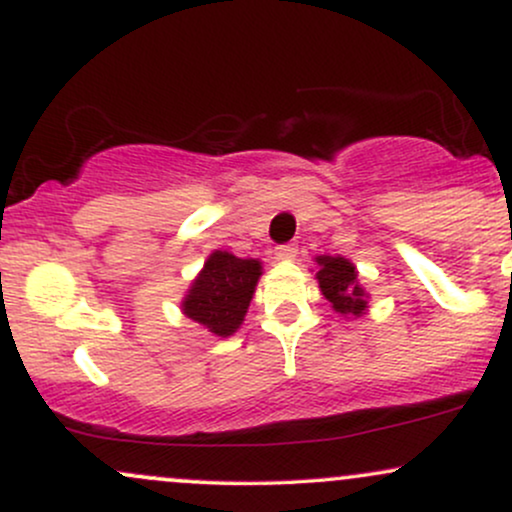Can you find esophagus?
<instances>
[{"label": "esophagus", "instance_id": "1", "mask_svg": "<svg viewBox=\"0 0 512 512\" xmlns=\"http://www.w3.org/2000/svg\"><path fill=\"white\" fill-rule=\"evenodd\" d=\"M296 255H298L296 245H279V248H276V260L291 262V260H296Z\"/></svg>", "mask_w": 512, "mask_h": 512}]
</instances>
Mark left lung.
Wrapping results in <instances>:
<instances>
[{"label":"left lung","instance_id":"left-lung-1","mask_svg":"<svg viewBox=\"0 0 512 512\" xmlns=\"http://www.w3.org/2000/svg\"><path fill=\"white\" fill-rule=\"evenodd\" d=\"M317 286L322 296L332 305V310L346 320H356L368 313V293L358 281L356 264L342 255H317Z\"/></svg>","mask_w":512,"mask_h":512}]
</instances>
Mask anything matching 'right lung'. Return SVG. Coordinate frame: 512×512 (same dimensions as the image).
Masks as SVG:
<instances>
[{"label": "right lung", "instance_id": "1", "mask_svg": "<svg viewBox=\"0 0 512 512\" xmlns=\"http://www.w3.org/2000/svg\"><path fill=\"white\" fill-rule=\"evenodd\" d=\"M260 276V260H243L233 252L214 250L182 298V315L216 337H231L243 325Z\"/></svg>", "mask_w": 512, "mask_h": 512}]
</instances>
